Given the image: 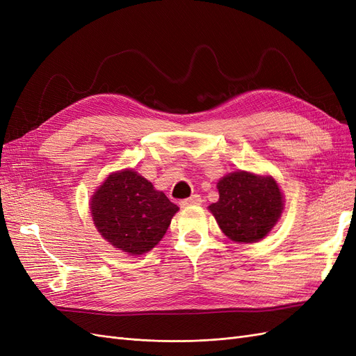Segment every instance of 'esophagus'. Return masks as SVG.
I'll return each mask as SVG.
<instances>
[{"label":"esophagus","mask_w":356,"mask_h":356,"mask_svg":"<svg viewBox=\"0 0 356 356\" xmlns=\"http://www.w3.org/2000/svg\"><path fill=\"white\" fill-rule=\"evenodd\" d=\"M202 203V197L199 195H193L188 199L181 200V207H191V204H200Z\"/></svg>","instance_id":"1"}]
</instances>
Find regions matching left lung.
<instances>
[{
    "instance_id": "1",
    "label": "left lung",
    "mask_w": 356,
    "mask_h": 356,
    "mask_svg": "<svg viewBox=\"0 0 356 356\" xmlns=\"http://www.w3.org/2000/svg\"><path fill=\"white\" fill-rule=\"evenodd\" d=\"M217 187L220 199L209 211L222 233L234 242L261 241L281 217L282 193L270 177L239 170L220 179Z\"/></svg>"
}]
</instances>
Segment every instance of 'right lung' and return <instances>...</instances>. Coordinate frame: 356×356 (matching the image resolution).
Here are the masks:
<instances>
[{"instance_id": "add662e5", "label": "right lung", "mask_w": 356, "mask_h": 356, "mask_svg": "<svg viewBox=\"0 0 356 356\" xmlns=\"http://www.w3.org/2000/svg\"><path fill=\"white\" fill-rule=\"evenodd\" d=\"M90 211L106 242L141 255L161 241L178 207L136 172L123 170L111 174L96 190Z\"/></svg>"}]
</instances>
